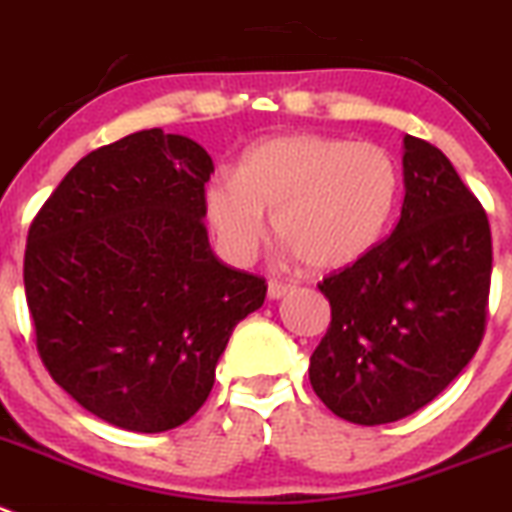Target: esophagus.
<instances>
[{
	"instance_id": "obj_1",
	"label": "esophagus",
	"mask_w": 512,
	"mask_h": 512,
	"mask_svg": "<svg viewBox=\"0 0 512 512\" xmlns=\"http://www.w3.org/2000/svg\"><path fill=\"white\" fill-rule=\"evenodd\" d=\"M294 289H296L294 281H276V279L269 281V296H271V299H281V296L291 294Z\"/></svg>"
}]
</instances>
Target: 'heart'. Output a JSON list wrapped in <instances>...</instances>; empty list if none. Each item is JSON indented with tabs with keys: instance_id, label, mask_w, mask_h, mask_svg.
I'll return each mask as SVG.
<instances>
[{
	"instance_id": "b5f03b06",
	"label": "heart",
	"mask_w": 512,
	"mask_h": 512,
	"mask_svg": "<svg viewBox=\"0 0 512 512\" xmlns=\"http://www.w3.org/2000/svg\"><path fill=\"white\" fill-rule=\"evenodd\" d=\"M399 170L377 143L286 135L243 155L236 178L208 183L206 208L223 248L248 259L274 216L279 241L314 271L354 264L387 228Z\"/></svg>"
}]
</instances>
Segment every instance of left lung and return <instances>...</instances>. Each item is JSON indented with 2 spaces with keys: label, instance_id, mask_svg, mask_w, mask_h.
Listing matches in <instances>:
<instances>
[{
  "label": "left lung",
  "instance_id": "obj_1",
  "mask_svg": "<svg viewBox=\"0 0 512 512\" xmlns=\"http://www.w3.org/2000/svg\"><path fill=\"white\" fill-rule=\"evenodd\" d=\"M405 201L387 241L326 276L332 321L309 382L337 417L387 425L437 397L488 326L493 238L485 208L440 148L405 135Z\"/></svg>",
  "mask_w": 512,
  "mask_h": 512
}]
</instances>
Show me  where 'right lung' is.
<instances>
[{"label": "right lung", "mask_w": 512, "mask_h": 512, "mask_svg": "<svg viewBox=\"0 0 512 512\" xmlns=\"http://www.w3.org/2000/svg\"><path fill=\"white\" fill-rule=\"evenodd\" d=\"M213 160L160 128L92 150L34 216L24 296L50 377L100 420L165 432L208 399L233 326L264 276L216 259Z\"/></svg>", "instance_id": "1"}]
</instances>
